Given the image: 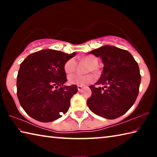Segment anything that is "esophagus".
I'll list each match as a JSON object with an SVG mask.
<instances>
[{
	"mask_svg": "<svg viewBox=\"0 0 157 157\" xmlns=\"http://www.w3.org/2000/svg\"><path fill=\"white\" fill-rule=\"evenodd\" d=\"M85 87V86H84V85H78V89L79 91H81L82 89H83Z\"/></svg>",
	"mask_w": 157,
	"mask_h": 157,
	"instance_id": "34e87169",
	"label": "esophagus"
}]
</instances>
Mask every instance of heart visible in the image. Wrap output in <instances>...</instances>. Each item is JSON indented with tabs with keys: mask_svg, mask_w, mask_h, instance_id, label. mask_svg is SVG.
I'll return each mask as SVG.
<instances>
[{
	"mask_svg": "<svg viewBox=\"0 0 157 157\" xmlns=\"http://www.w3.org/2000/svg\"><path fill=\"white\" fill-rule=\"evenodd\" d=\"M79 59H81L84 62L88 63L89 66L87 68V71H91L93 73L97 72V67L98 66V58L93 55H88L79 57ZM77 67V63L75 59L74 58H71L67 60L64 63L63 68L66 73H71L75 71ZM94 79V76L91 75V74H86V75H81L78 73H73L71 74L68 76V82L71 84H76V85H83L89 82H91Z\"/></svg>",
	"mask_w": 157,
	"mask_h": 157,
	"instance_id": "obj_1",
	"label": "heart"
}]
</instances>
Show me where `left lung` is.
<instances>
[{
  "instance_id": "obj_1",
  "label": "left lung",
  "mask_w": 157,
  "mask_h": 157,
  "mask_svg": "<svg viewBox=\"0 0 157 157\" xmlns=\"http://www.w3.org/2000/svg\"><path fill=\"white\" fill-rule=\"evenodd\" d=\"M102 59L104 68L95 85L89 88L92 95L87 100L90 110L107 119L125 113L139 95L141 76L139 65L125 50L106 45L89 52Z\"/></svg>"
}]
</instances>
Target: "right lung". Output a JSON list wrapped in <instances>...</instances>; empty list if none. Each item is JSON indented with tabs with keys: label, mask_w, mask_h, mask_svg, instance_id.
Masks as SVG:
<instances>
[{
	"label": "right lung",
	"mask_w": 157,
	"mask_h": 157,
	"mask_svg": "<svg viewBox=\"0 0 157 157\" xmlns=\"http://www.w3.org/2000/svg\"><path fill=\"white\" fill-rule=\"evenodd\" d=\"M75 52L66 54L54 50L32 53L21 63L17 81V97L23 109L35 120L48 123L59 118L78 92L76 85L64 86L63 68Z\"/></svg>",
	"instance_id": "1"
}]
</instances>
